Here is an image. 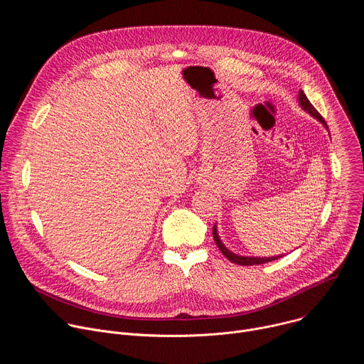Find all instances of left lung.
I'll return each instance as SVG.
<instances>
[{
  "instance_id": "1",
  "label": "left lung",
  "mask_w": 364,
  "mask_h": 364,
  "mask_svg": "<svg viewBox=\"0 0 364 364\" xmlns=\"http://www.w3.org/2000/svg\"><path fill=\"white\" fill-rule=\"evenodd\" d=\"M298 103H299L301 108H302L304 111H306L309 115H313L314 118H317V119L328 129V127H327L324 118L318 114V111H317L313 105H311V102L308 100V97L305 96V93H304L302 90H299ZM213 239H215L218 247L220 249V252L229 259L230 262H233V264H236V265H242V267H247V265H261V264L272 262V261H275V259H278V257H282L281 255H279V256H269V257H252V256H240V255H236V253L230 252V250L222 243V240H220V237H219V235H218V228H216V225L213 226Z\"/></svg>"
}]
</instances>
